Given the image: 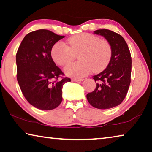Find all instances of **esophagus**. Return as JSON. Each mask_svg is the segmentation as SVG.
Here are the masks:
<instances>
[{"label":"esophagus","mask_w":152,"mask_h":152,"mask_svg":"<svg viewBox=\"0 0 152 152\" xmlns=\"http://www.w3.org/2000/svg\"><path fill=\"white\" fill-rule=\"evenodd\" d=\"M83 80V79H82V78H72V82H81Z\"/></svg>","instance_id":"34e87169"}]
</instances>
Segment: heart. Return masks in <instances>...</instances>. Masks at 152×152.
Segmentation results:
<instances>
[{
    "label": "heart",
    "instance_id": "heart-1",
    "mask_svg": "<svg viewBox=\"0 0 152 152\" xmlns=\"http://www.w3.org/2000/svg\"><path fill=\"white\" fill-rule=\"evenodd\" d=\"M112 53V47L107 40L90 33L72 36L67 40L66 45L57 42L51 50L53 59L60 66L70 64L78 55L80 61L64 69L67 76L76 78L85 77L93 70L94 72L103 70L110 63Z\"/></svg>",
    "mask_w": 152,
    "mask_h": 152
}]
</instances>
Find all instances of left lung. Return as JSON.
<instances>
[{
	"mask_svg": "<svg viewBox=\"0 0 152 152\" xmlns=\"http://www.w3.org/2000/svg\"><path fill=\"white\" fill-rule=\"evenodd\" d=\"M112 47V57L106 68L93 76L96 88L86 95L88 102L98 109H110L120 105L128 92L131 76V56L126 41L118 34L107 29L94 31Z\"/></svg>",
	"mask_w": 152,
	"mask_h": 152,
	"instance_id": "obj_1",
	"label": "left lung"
}]
</instances>
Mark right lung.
<instances>
[{
    "mask_svg": "<svg viewBox=\"0 0 152 152\" xmlns=\"http://www.w3.org/2000/svg\"><path fill=\"white\" fill-rule=\"evenodd\" d=\"M64 36L47 30L28 33L16 54L17 79L26 100L38 109L53 110L62 102V88L69 78L59 80L64 73L52 59L53 45Z\"/></svg>",
    "mask_w": 152,
    "mask_h": 152,
    "instance_id": "obj_1",
    "label": "right lung"
}]
</instances>
